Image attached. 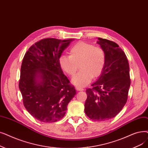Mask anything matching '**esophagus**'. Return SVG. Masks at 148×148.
Listing matches in <instances>:
<instances>
[{
    "label": "esophagus",
    "instance_id": "esophagus-1",
    "mask_svg": "<svg viewBox=\"0 0 148 148\" xmlns=\"http://www.w3.org/2000/svg\"><path fill=\"white\" fill-rule=\"evenodd\" d=\"M76 89L77 90V91H83V90H84V89L82 88H80V87H76Z\"/></svg>",
    "mask_w": 148,
    "mask_h": 148
}]
</instances>
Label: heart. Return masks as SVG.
Listing matches in <instances>:
<instances>
[{
    "mask_svg": "<svg viewBox=\"0 0 148 148\" xmlns=\"http://www.w3.org/2000/svg\"><path fill=\"white\" fill-rule=\"evenodd\" d=\"M69 56L62 55L59 62L62 69L69 75H74L79 68L80 71L72 79L77 87H84L92 77H99L104 69L106 56L103 49L92 44L79 42L70 48Z\"/></svg>",
    "mask_w": 148,
    "mask_h": 148,
    "instance_id": "1",
    "label": "heart"
}]
</instances>
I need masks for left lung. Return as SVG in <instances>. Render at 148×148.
Returning <instances> with one entry per match:
<instances>
[{"instance_id":"1","label":"left lung","mask_w":148,"mask_h":148,"mask_svg":"<svg viewBox=\"0 0 148 148\" xmlns=\"http://www.w3.org/2000/svg\"><path fill=\"white\" fill-rule=\"evenodd\" d=\"M98 40L97 43L105 53L106 63L92 88L86 90L85 112L94 121H105L116 116L126 104L131 80L124 51L112 41L101 38Z\"/></svg>"}]
</instances>
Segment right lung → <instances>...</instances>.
Instances as JSON below:
<instances>
[{"instance_id": "1", "label": "right lung", "mask_w": 148, "mask_h": 148, "mask_svg": "<svg viewBox=\"0 0 148 148\" xmlns=\"http://www.w3.org/2000/svg\"><path fill=\"white\" fill-rule=\"evenodd\" d=\"M71 41L43 38L24 56L18 87L24 106L38 121L53 123L62 119L76 94L59 62Z\"/></svg>"}]
</instances>
